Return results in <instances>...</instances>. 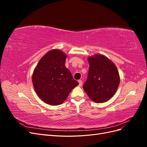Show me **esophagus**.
Returning a JSON list of instances; mask_svg holds the SVG:
<instances>
[{"mask_svg": "<svg viewBox=\"0 0 147 147\" xmlns=\"http://www.w3.org/2000/svg\"><path fill=\"white\" fill-rule=\"evenodd\" d=\"M78 83H79V86H82V84H83L82 80H78Z\"/></svg>", "mask_w": 147, "mask_h": 147, "instance_id": "34e87169", "label": "esophagus"}]
</instances>
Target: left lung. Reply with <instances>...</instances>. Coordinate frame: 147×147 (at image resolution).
Listing matches in <instances>:
<instances>
[{
    "mask_svg": "<svg viewBox=\"0 0 147 147\" xmlns=\"http://www.w3.org/2000/svg\"><path fill=\"white\" fill-rule=\"evenodd\" d=\"M90 67L83 89L96 103L108 101L116 92L119 84V75L116 65L105 56L97 54L88 57Z\"/></svg>",
    "mask_w": 147,
    "mask_h": 147,
    "instance_id": "obj_1",
    "label": "left lung"
}]
</instances>
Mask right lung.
I'll return each mask as SVG.
<instances>
[{
	"label": "right lung",
	"instance_id": "right-lung-1",
	"mask_svg": "<svg viewBox=\"0 0 147 147\" xmlns=\"http://www.w3.org/2000/svg\"><path fill=\"white\" fill-rule=\"evenodd\" d=\"M67 55L58 49L47 52L39 61L32 74V84L37 96L45 103H63L73 89L78 85L65 67Z\"/></svg>",
	"mask_w": 147,
	"mask_h": 147
}]
</instances>
